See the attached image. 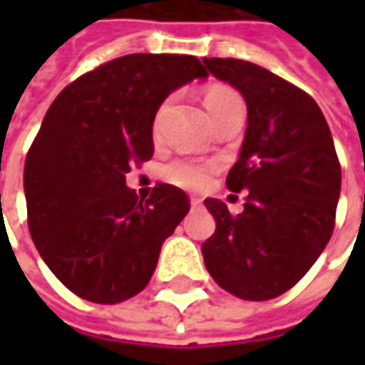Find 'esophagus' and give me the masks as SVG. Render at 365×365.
<instances>
[{
    "mask_svg": "<svg viewBox=\"0 0 365 365\" xmlns=\"http://www.w3.org/2000/svg\"><path fill=\"white\" fill-rule=\"evenodd\" d=\"M201 205H203V199H199V197H192V199H190V207H192V209H197V207H201Z\"/></svg>",
    "mask_w": 365,
    "mask_h": 365,
    "instance_id": "esophagus-1",
    "label": "esophagus"
}]
</instances>
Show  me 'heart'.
<instances>
[{"mask_svg":"<svg viewBox=\"0 0 365 365\" xmlns=\"http://www.w3.org/2000/svg\"><path fill=\"white\" fill-rule=\"evenodd\" d=\"M232 97H240V95L233 89H227V87H213L205 95V107H207L209 113H213L221 103H225ZM162 111H164V107L158 111V115L154 120V133H158V130H160ZM211 173H213V166H209V164H201V162L195 160H175L164 166L162 176L168 182L176 185V187H182V189L189 190H201L209 185Z\"/></svg>","mask_w":365,"mask_h":365,"instance_id":"heart-1","label":"heart"}]
</instances>
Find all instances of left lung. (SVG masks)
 Wrapping results in <instances>:
<instances>
[{
  "instance_id": "obj_1",
  "label": "left lung",
  "mask_w": 365,
  "mask_h": 365,
  "mask_svg": "<svg viewBox=\"0 0 365 365\" xmlns=\"http://www.w3.org/2000/svg\"><path fill=\"white\" fill-rule=\"evenodd\" d=\"M242 93L247 128L227 189L247 190L232 215L205 199L215 233L201 247L219 287L237 299L268 301L292 288L321 256L335 227L341 166L329 125L311 95L247 61L203 58Z\"/></svg>"
}]
</instances>
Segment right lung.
Here are the masks:
<instances>
[{"label": "right lung", "mask_w": 365, "mask_h": 365, "mask_svg": "<svg viewBox=\"0 0 365 365\" xmlns=\"http://www.w3.org/2000/svg\"><path fill=\"white\" fill-rule=\"evenodd\" d=\"M189 54H128L64 87L24 166L28 227L42 259L85 301L115 304L144 290L160 247L189 213L185 190L128 189L154 154L152 123L170 93L205 78Z\"/></svg>", "instance_id": "obj_1"}]
</instances>
